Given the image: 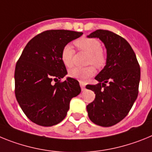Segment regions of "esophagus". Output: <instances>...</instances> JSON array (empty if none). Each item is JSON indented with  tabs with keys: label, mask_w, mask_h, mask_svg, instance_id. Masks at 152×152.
Returning <instances> with one entry per match:
<instances>
[{
	"label": "esophagus",
	"mask_w": 152,
	"mask_h": 152,
	"mask_svg": "<svg viewBox=\"0 0 152 152\" xmlns=\"http://www.w3.org/2000/svg\"><path fill=\"white\" fill-rule=\"evenodd\" d=\"M80 86H81L82 91H84V90H85V86H86L85 84H84L83 83H82V82H80Z\"/></svg>",
	"instance_id": "1"
}]
</instances>
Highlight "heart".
Wrapping results in <instances>:
<instances>
[{
  "instance_id": "heart-1",
  "label": "heart",
  "mask_w": 152,
  "mask_h": 152,
  "mask_svg": "<svg viewBox=\"0 0 152 152\" xmlns=\"http://www.w3.org/2000/svg\"><path fill=\"white\" fill-rule=\"evenodd\" d=\"M80 50L84 51L89 54L88 63L93 64L96 66L102 67L105 63V57L102 50V45L98 39L94 38L82 37L76 39L74 42ZM74 50L72 46L66 44L63 48L61 53V60L63 64L67 67H71L73 64ZM69 76L81 82L86 81L89 78L92 77L96 73V69L92 66L87 67H75L69 71Z\"/></svg>"
}]
</instances>
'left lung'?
Listing matches in <instances>:
<instances>
[{"instance_id": "8db88e82", "label": "left lung", "mask_w": 152, "mask_h": 152, "mask_svg": "<svg viewBox=\"0 0 152 152\" xmlns=\"http://www.w3.org/2000/svg\"><path fill=\"white\" fill-rule=\"evenodd\" d=\"M87 37L99 38L107 54L105 66L95 77L98 83L86 86L96 94L94 101L86 106L88 115L96 125L109 127L122 121L136 100L140 66L132 47L122 37L97 30Z\"/></svg>"}]
</instances>
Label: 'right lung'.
Returning <instances> with one entry per match:
<instances>
[{
    "label": "right lung",
    "instance_id": "right-lung-1",
    "mask_svg": "<svg viewBox=\"0 0 152 152\" xmlns=\"http://www.w3.org/2000/svg\"><path fill=\"white\" fill-rule=\"evenodd\" d=\"M82 35L72 30H47L23 49L15 67V96L24 114L37 125L47 127L60 123L70 100L81 92L73 78L62 83L60 80L67 74L61 60L63 48Z\"/></svg>",
    "mask_w": 152,
    "mask_h": 152
}]
</instances>
